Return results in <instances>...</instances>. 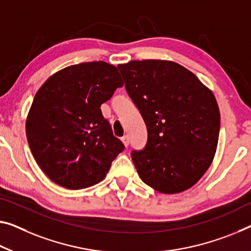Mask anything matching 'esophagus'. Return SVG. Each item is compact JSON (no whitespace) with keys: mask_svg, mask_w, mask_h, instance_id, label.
Segmentation results:
<instances>
[{"mask_svg":"<svg viewBox=\"0 0 251 251\" xmlns=\"http://www.w3.org/2000/svg\"><path fill=\"white\" fill-rule=\"evenodd\" d=\"M121 140L123 142V145H125V147H128V146H129V137L128 136L122 137Z\"/></svg>","mask_w":251,"mask_h":251,"instance_id":"esophagus-1","label":"esophagus"}]
</instances>
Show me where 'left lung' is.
Returning a JSON list of instances; mask_svg holds the SVG:
<instances>
[{
	"label": "left lung",
	"instance_id": "left-lung-1",
	"mask_svg": "<svg viewBox=\"0 0 251 251\" xmlns=\"http://www.w3.org/2000/svg\"><path fill=\"white\" fill-rule=\"evenodd\" d=\"M118 68L147 126V146L132 151L142 182L163 194L194 186L218 147L220 111L212 91L175 61L132 60Z\"/></svg>",
	"mask_w": 251,
	"mask_h": 251
}]
</instances>
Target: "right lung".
<instances>
[{"label":"right lung","instance_id":"1","mask_svg":"<svg viewBox=\"0 0 251 251\" xmlns=\"http://www.w3.org/2000/svg\"><path fill=\"white\" fill-rule=\"evenodd\" d=\"M123 82L105 61L65 67L38 90L25 121L34 159L53 183L82 190L105 178L125 146L115 138L101 104Z\"/></svg>","mask_w":251,"mask_h":251}]
</instances>
